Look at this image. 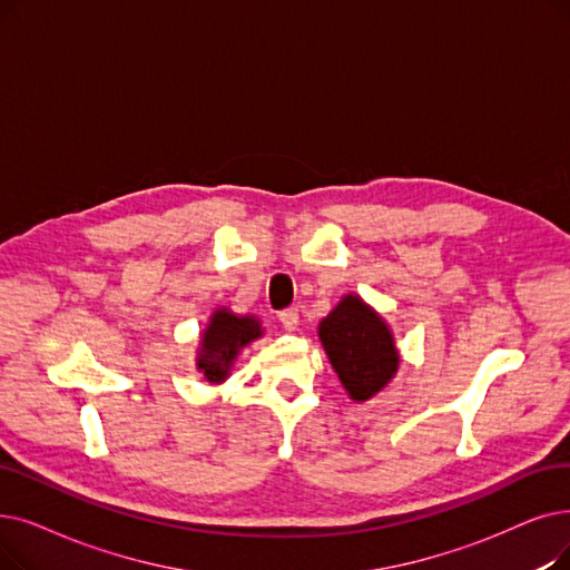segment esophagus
<instances>
[{"instance_id": "34e87169", "label": "esophagus", "mask_w": 570, "mask_h": 570, "mask_svg": "<svg viewBox=\"0 0 570 570\" xmlns=\"http://www.w3.org/2000/svg\"><path fill=\"white\" fill-rule=\"evenodd\" d=\"M298 309H284V312H279V321H282V326L286 328V331H295L298 328Z\"/></svg>"}]
</instances>
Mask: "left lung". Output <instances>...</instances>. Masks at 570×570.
Instances as JSON below:
<instances>
[{
    "label": "left lung",
    "mask_w": 570,
    "mask_h": 570,
    "mask_svg": "<svg viewBox=\"0 0 570 570\" xmlns=\"http://www.w3.org/2000/svg\"><path fill=\"white\" fill-rule=\"evenodd\" d=\"M318 340L342 386L354 401H370L399 373V350L386 321L350 293L318 324Z\"/></svg>",
    "instance_id": "1"
}]
</instances>
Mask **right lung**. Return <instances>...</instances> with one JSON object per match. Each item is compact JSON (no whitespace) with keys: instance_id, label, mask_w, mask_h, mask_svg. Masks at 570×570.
Listing matches in <instances>:
<instances>
[{"instance_id":"add662e5","label":"right lung","mask_w":570,"mask_h":570,"mask_svg":"<svg viewBox=\"0 0 570 570\" xmlns=\"http://www.w3.org/2000/svg\"><path fill=\"white\" fill-rule=\"evenodd\" d=\"M261 335L263 328L256 316H237L226 307H218L203 333L200 350H197V370L207 382L220 384L228 380L237 354Z\"/></svg>"}]
</instances>
